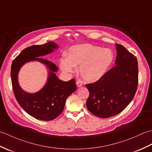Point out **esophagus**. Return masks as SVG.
Masks as SVG:
<instances>
[{"instance_id": "obj_1", "label": "esophagus", "mask_w": 152, "mask_h": 152, "mask_svg": "<svg viewBox=\"0 0 152 152\" xmlns=\"http://www.w3.org/2000/svg\"><path fill=\"white\" fill-rule=\"evenodd\" d=\"M76 86H77V87H78V88H80V87H82V83H80V82H78V81H77L76 82Z\"/></svg>"}]
</instances>
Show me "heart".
Instances as JSON below:
<instances>
[{
  "instance_id": "heart-1",
  "label": "heart",
  "mask_w": 152,
  "mask_h": 152,
  "mask_svg": "<svg viewBox=\"0 0 152 152\" xmlns=\"http://www.w3.org/2000/svg\"><path fill=\"white\" fill-rule=\"evenodd\" d=\"M114 60L109 49L94 45H75L69 48L67 56L60 60V68L64 73L72 74L79 67V74L83 81L93 83L98 81L107 72Z\"/></svg>"
}]
</instances>
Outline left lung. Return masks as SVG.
I'll use <instances>...</instances> for the list:
<instances>
[{"label":"left lung","mask_w":152,"mask_h":152,"mask_svg":"<svg viewBox=\"0 0 152 152\" xmlns=\"http://www.w3.org/2000/svg\"><path fill=\"white\" fill-rule=\"evenodd\" d=\"M115 66L102 78L87 84L89 96L86 106L97 117L106 118L122 112L133 100L138 86L136 57L120 44H115Z\"/></svg>","instance_id":"left-lung-1"}]
</instances>
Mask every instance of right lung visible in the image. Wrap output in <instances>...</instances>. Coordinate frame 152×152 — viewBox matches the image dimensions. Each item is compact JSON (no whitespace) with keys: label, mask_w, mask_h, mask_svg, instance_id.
Here are the masks:
<instances>
[{"label":"right lung","mask_w":152,"mask_h":152,"mask_svg":"<svg viewBox=\"0 0 152 152\" xmlns=\"http://www.w3.org/2000/svg\"><path fill=\"white\" fill-rule=\"evenodd\" d=\"M58 48V45L51 41L43 45L28 47L19 53L12 64L11 79L15 99L27 114L40 120L50 121L58 117L63 111L66 99L76 90L75 80H60L56 74L58 71L56 64L42 58ZM33 61L46 66L48 76L42 88L37 92L28 93L20 88L18 74L25 64Z\"/></svg>","instance_id":"obj_1"}]
</instances>
